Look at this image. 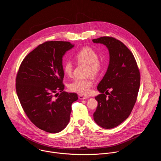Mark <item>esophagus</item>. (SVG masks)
Wrapping results in <instances>:
<instances>
[{
  "instance_id": "1",
  "label": "esophagus",
  "mask_w": 161,
  "mask_h": 161,
  "mask_svg": "<svg viewBox=\"0 0 161 161\" xmlns=\"http://www.w3.org/2000/svg\"><path fill=\"white\" fill-rule=\"evenodd\" d=\"M79 98L80 100H86L88 98V97H85V96H83V95H79Z\"/></svg>"
}]
</instances>
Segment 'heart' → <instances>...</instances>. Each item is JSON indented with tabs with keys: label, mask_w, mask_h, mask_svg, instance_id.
Segmentation results:
<instances>
[{
	"label": "heart",
	"mask_w": 161,
	"mask_h": 161,
	"mask_svg": "<svg viewBox=\"0 0 161 161\" xmlns=\"http://www.w3.org/2000/svg\"><path fill=\"white\" fill-rule=\"evenodd\" d=\"M98 58L97 53L89 47L82 49L75 55V59L79 63L87 64V74L93 77L97 76L102 68V63ZM63 69L66 75L70 76L73 71L72 63L67 61L64 65ZM92 86L93 82L91 79H77L69 84V89L72 92L86 95L90 93Z\"/></svg>",
	"instance_id": "obj_1"
}]
</instances>
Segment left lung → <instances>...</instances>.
Returning a JSON list of instances; mask_svg holds the SVG:
<instances>
[{
	"instance_id": "obj_1",
	"label": "left lung",
	"mask_w": 161,
	"mask_h": 161,
	"mask_svg": "<svg viewBox=\"0 0 161 161\" xmlns=\"http://www.w3.org/2000/svg\"><path fill=\"white\" fill-rule=\"evenodd\" d=\"M108 48V69L97 86L100 94L95 97L98 106L93 119L100 126L111 129L130 115L136 103L140 86V73L135 58L121 42L110 36L92 40ZM111 90L107 97L104 93Z\"/></svg>"
}]
</instances>
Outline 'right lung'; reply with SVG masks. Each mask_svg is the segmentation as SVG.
Masks as SVG:
<instances>
[{
    "label": "right lung",
    "mask_w": 161,
    "mask_h": 161,
    "mask_svg": "<svg viewBox=\"0 0 161 161\" xmlns=\"http://www.w3.org/2000/svg\"><path fill=\"white\" fill-rule=\"evenodd\" d=\"M74 46L59 41L40 45L24 58L17 75L16 91L24 112L48 133H59L67 126L71 105L78 99L75 93L63 91V58Z\"/></svg>",
    "instance_id": "1"
}]
</instances>
